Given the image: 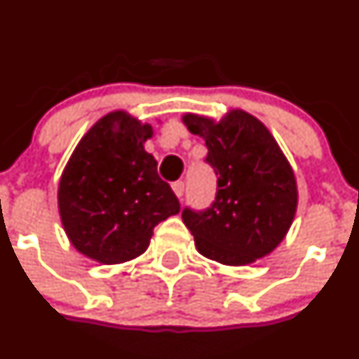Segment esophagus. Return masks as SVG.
Wrapping results in <instances>:
<instances>
[{"instance_id":"1","label":"esophagus","mask_w":359,"mask_h":359,"mask_svg":"<svg viewBox=\"0 0 359 359\" xmlns=\"http://www.w3.org/2000/svg\"><path fill=\"white\" fill-rule=\"evenodd\" d=\"M172 189L180 198L184 194V191H186V184H184V180H177V182L172 184Z\"/></svg>"}]
</instances>
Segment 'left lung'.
<instances>
[{
    "label": "left lung",
    "instance_id": "obj_1",
    "mask_svg": "<svg viewBox=\"0 0 359 359\" xmlns=\"http://www.w3.org/2000/svg\"><path fill=\"white\" fill-rule=\"evenodd\" d=\"M205 139V161L217 175L215 200L205 210H182L198 252L226 266H245L273 252L292 226L297 184L290 163L269 130L245 111L222 121L184 116Z\"/></svg>",
    "mask_w": 359,
    "mask_h": 359
}]
</instances>
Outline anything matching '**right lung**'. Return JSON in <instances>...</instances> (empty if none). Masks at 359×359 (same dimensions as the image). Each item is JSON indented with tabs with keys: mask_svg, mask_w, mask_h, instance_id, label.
I'll return each mask as SVG.
<instances>
[{
	"mask_svg": "<svg viewBox=\"0 0 359 359\" xmlns=\"http://www.w3.org/2000/svg\"><path fill=\"white\" fill-rule=\"evenodd\" d=\"M153 128L126 112L95 123L69 159L59 184V210L69 240L83 255L121 264L144 253L153 229L180 212L144 142Z\"/></svg>",
	"mask_w": 359,
	"mask_h": 359,
	"instance_id": "obj_1",
	"label": "right lung"
}]
</instances>
